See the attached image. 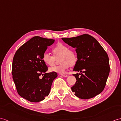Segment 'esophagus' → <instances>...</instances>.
Listing matches in <instances>:
<instances>
[{
    "mask_svg": "<svg viewBox=\"0 0 121 121\" xmlns=\"http://www.w3.org/2000/svg\"><path fill=\"white\" fill-rule=\"evenodd\" d=\"M61 75L62 76H63V77H67V75H66V74H61Z\"/></svg>",
    "mask_w": 121,
    "mask_h": 121,
    "instance_id": "obj_1",
    "label": "esophagus"
}]
</instances>
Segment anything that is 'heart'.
Returning a JSON list of instances; mask_svg holds the SVG:
<instances>
[{
    "label": "heart",
    "instance_id": "heart-1",
    "mask_svg": "<svg viewBox=\"0 0 121 121\" xmlns=\"http://www.w3.org/2000/svg\"><path fill=\"white\" fill-rule=\"evenodd\" d=\"M54 56L45 53L42 59L46 65L52 66L54 65L57 59L59 58V65L50 67V72H56L59 74L65 73L66 69L70 66H74L77 61V56L74 50L69 49V47L62 43H59L52 49Z\"/></svg>",
    "mask_w": 121,
    "mask_h": 121
}]
</instances>
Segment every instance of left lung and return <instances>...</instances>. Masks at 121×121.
<instances>
[{
	"mask_svg": "<svg viewBox=\"0 0 121 121\" xmlns=\"http://www.w3.org/2000/svg\"><path fill=\"white\" fill-rule=\"evenodd\" d=\"M62 39L76 48L78 60L74 71L81 74L80 77L78 73L73 74L76 81L71 88L73 92L83 99L100 94L105 88L110 72L109 57L104 49L96 39L88 34Z\"/></svg>",
	"mask_w": 121,
	"mask_h": 121,
	"instance_id": "obj_1",
	"label": "left lung"
}]
</instances>
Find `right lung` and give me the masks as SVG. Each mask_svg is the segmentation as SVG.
<instances>
[{"mask_svg":"<svg viewBox=\"0 0 121 121\" xmlns=\"http://www.w3.org/2000/svg\"><path fill=\"white\" fill-rule=\"evenodd\" d=\"M55 40L36 36L17 50L14 56L12 74L18 94L31 102H39L48 95L56 72L45 73L48 67L42 57ZM45 73V74L43 73ZM43 76L41 79L39 76Z\"/></svg>","mask_w":121,"mask_h":121,"instance_id":"obj_1","label":"right lung"}]
</instances>
